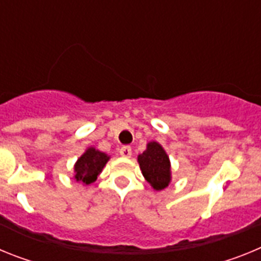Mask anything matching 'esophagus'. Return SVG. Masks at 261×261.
I'll return each mask as SVG.
<instances>
[{
    "instance_id": "obj_1",
    "label": "esophagus",
    "mask_w": 261,
    "mask_h": 261,
    "mask_svg": "<svg viewBox=\"0 0 261 261\" xmlns=\"http://www.w3.org/2000/svg\"><path fill=\"white\" fill-rule=\"evenodd\" d=\"M119 151H120V155L126 156V158H130V155H132V147H130V146L120 147Z\"/></svg>"
}]
</instances>
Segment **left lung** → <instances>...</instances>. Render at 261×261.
Here are the masks:
<instances>
[{"mask_svg":"<svg viewBox=\"0 0 261 261\" xmlns=\"http://www.w3.org/2000/svg\"><path fill=\"white\" fill-rule=\"evenodd\" d=\"M138 163L141 167L142 175L154 190L161 191L168 186L170 176V161L158 142L147 144V149L138 155Z\"/></svg>","mask_w":261,"mask_h":261,"instance_id":"left-lung-1","label":"left lung"}]
</instances>
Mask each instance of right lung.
<instances>
[{"mask_svg":"<svg viewBox=\"0 0 261 261\" xmlns=\"http://www.w3.org/2000/svg\"><path fill=\"white\" fill-rule=\"evenodd\" d=\"M108 159L110 156L106 155L105 153L90 147L75 163L74 177L78 181H84L85 184L93 183L96 180V177L100 174Z\"/></svg>","mask_w":261,"mask_h":261,"instance_id":"1","label":"right lung"}]
</instances>
